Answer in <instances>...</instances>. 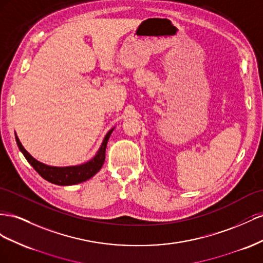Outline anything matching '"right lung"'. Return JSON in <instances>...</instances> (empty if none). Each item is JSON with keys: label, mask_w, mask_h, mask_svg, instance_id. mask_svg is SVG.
Returning a JSON list of instances; mask_svg holds the SVG:
<instances>
[{"label": "right lung", "mask_w": 263, "mask_h": 263, "mask_svg": "<svg viewBox=\"0 0 263 263\" xmlns=\"http://www.w3.org/2000/svg\"><path fill=\"white\" fill-rule=\"evenodd\" d=\"M114 129H111L104 137L102 144L99 148V151L93 156V159L90 161L76 165V166H65V167H57V166H49V165L44 164L40 161L35 160L34 157L29 154L24 146L22 145L16 134H15V140H16V143L21 152L23 153L27 162L32 165L34 170L39 173L43 178L46 179V181L61 185V186H68V185H74L78 183H82L87 181V179L91 178L95 174L98 173L102 165L104 163V159H106V148L108 140L111 136Z\"/></svg>", "instance_id": "1"}]
</instances>
